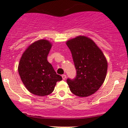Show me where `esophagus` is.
Masks as SVG:
<instances>
[{
    "label": "esophagus",
    "mask_w": 128,
    "mask_h": 128,
    "mask_svg": "<svg viewBox=\"0 0 128 128\" xmlns=\"http://www.w3.org/2000/svg\"><path fill=\"white\" fill-rule=\"evenodd\" d=\"M62 79H63V80H65V79H66V75H65V74H63V75H62Z\"/></svg>",
    "instance_id": "obj_1"
}]
</instances>
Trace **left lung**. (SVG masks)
<instances>
[{"label":"left lung","instance_id":"1","mask_svg":"<svg viewBox=\"0 0 128 128\" xmlns=\"http://www.w3.org/2000/svg\"><path fill=\"white\" fill-rule=\"evenodd\" d=\"M72 53L77 71L76 78L67 80L72 94L81 98L98 91L103 84L108 69V62L96 43L86 36H78L66 42Z\"/></svg>","mask_w":128,"mask_h":128}]
</instances>
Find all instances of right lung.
I'll return each mask as SVG.
<instances>
[{
    "label": "right lung",
    "instance_id": "right-lung-1",
    "mask_svg": "<svg viewBox=\"0 0 128 128\" xmlns=\"http://www.w3.org/2000/svg\"><path fill=\"white\" fill-rule=\"evenodd\" d=\"M52 46L49 40H39L29 45L21 56L18 71L26 88L32 94L48 96L54 91L56 82L62 80L47 61Z\"/></svg>",
    "mask_w": 128,
    "mask_h": 128
}]
</instances>
